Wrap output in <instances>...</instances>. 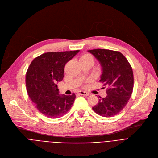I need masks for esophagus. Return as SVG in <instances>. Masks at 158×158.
Listing matches in <instances>:
<instances>
[{
	"mask_svg": "<svg viewBox=\"0 0 158 158\" xmlns=\"http://www.w3.org/2000/svg\"><path fill=\"white\" fill-rule=\"evenodd\" d=\"M78 93L80 94V95H83V96H89L90 94L89 93V92H85V91H82V90H81V91H80Z\"/></svg>",
	"mask_w": 158,
	"mask_h": 158,
	"instance_id": "esophagus-1",
	"label": "esophagus"
}]
</instances>
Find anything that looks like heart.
<instances>
[{"label": "heart", "instance_id": "obj_1", "mask_svg": "<svg viewBox=\"0 0 158 158\" xmlns=\"http://www.w3.org/2000/svg\"><path fill=\"white\" fill-rule=\"evenodd\" d=\"M83 59H92V60H94L92 55H90V54H88V53L83 55V56L81 57V60H83Z\"/></svg>", "mask_w": 158, "mask_h": 158}]
</instances>
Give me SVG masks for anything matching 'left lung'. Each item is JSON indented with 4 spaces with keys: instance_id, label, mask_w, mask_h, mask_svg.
I'll return each instance as SVG.
<instances>
[{
    "instance_id": "left-lung-1",
    "label": "left lung",
    "mask_w": 158,
    "mask_h": 158,
    "mask_svg": "<svg viewBox=\"0 0 158 158\" xmlns=\"http://www.w3.org/2000/svg\"><path fill=\"white\" fill-rule=\"evenodd\" d=\"M102 67L100 82L106 86V96L99 97L92 110L98 115L110 117L121 112L130 98L134 85L133 73L130 64L119 52L105 49L88 50Z\"/></svg>"
}]
</instances>
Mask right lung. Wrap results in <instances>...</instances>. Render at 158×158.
Wrapping results in <instances>:
<instances>
[{
	"mask_svg": "<svg viewBox=\"0 0 158 158\" xmlns=\"http://www.w3.org/2000/svg\"><path fill=\"white\" fill-rule=\"evenodd\" d=\"M79 50L47 52L35 58L26 73V87L31 99L42 114L58 118L66 114L76 98L59 94L57 83L64 78V67Z\"/></svg>",
	"mask_w": 158,
	"mask_h": 158,
	"instance_id": "add662e5",
	"label": "right lung"
}]
</instances>
